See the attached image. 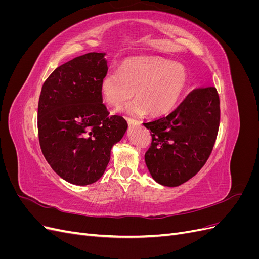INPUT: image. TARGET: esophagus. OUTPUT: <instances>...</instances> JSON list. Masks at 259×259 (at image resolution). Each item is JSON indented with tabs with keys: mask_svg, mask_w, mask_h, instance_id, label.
Instances as JSON below:
<instances>
[{
	"mask_svg": "<svg viewBox=\"0 0 259 259\" xmlns=\"http://www.w3.org/2000/svg\"><path fill=\"white\" fill-rule=\"evenodd\" d=\"M126 121H127V123H128L130 126H136V125H139V124H140V122H139V121L134 120V119H131V117H127Z\"/></svg>",
	"mask_w": 259,
	"mask_h": 259,
	"instance_id": "obj_1",
	"label": "esophagus"
}]
</instances>
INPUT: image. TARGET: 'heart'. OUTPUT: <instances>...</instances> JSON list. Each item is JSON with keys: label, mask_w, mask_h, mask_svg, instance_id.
I'll use <instances>...</instances> for the list:
<instances>
[{"label": "heart", "mask_w": 259, "mask_h": 259, "mask_svg": "<svg viewBox=\"0 0 259 259\" xmlns=\"http://www.w3.org/2000/svg\"><path fill=\"white\" fill-rule=\"evenodd\" d=\"M187 85L188 73L182 65L160 57H132L123 60L117 71L103 76L99 92L106 104L119 107L134 91L137 98L125 107V112L161 116L173 110Z\"/></svg>", "instance_id": "heart-1"}]
</instances>
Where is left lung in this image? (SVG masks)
<instances>
[{"instance_id": "1", "label": "left lung", "mask_w": 259, "mask_h": 259, "mask_svg": "<svg viewBox=\"0 0 259 259\" xmlns=\"http://www.w3.org/2000/svg\"><path fill=\"white\" fill-rule=\"evenodd\" d=\"M221 109L215 88L194 89L175 110L145 126L152 143L146 165L156 183L177 187L204 165L217 137Z\"/></svg>"}]
</instances>
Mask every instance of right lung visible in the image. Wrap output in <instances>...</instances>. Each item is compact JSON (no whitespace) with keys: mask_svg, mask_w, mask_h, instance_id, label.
<instances>
[{"mask_svg":"<svg viewBox=\"0 0 259 259\" xmlns=\"http://www.w3.org/2000/svg\"><path fill=\"white\" fill-rule=\"evenodd\" d=\"M106 53H88L59 66L42 86L38 140L53 170L66 182L91 185L103 176L113 145L127 131L122 116H109L99 84L108 72Z\"/></svg>","mask_w":259,"mask_h":259,"instance_id":"add662e5","label":"right lung"}]
</instances>
